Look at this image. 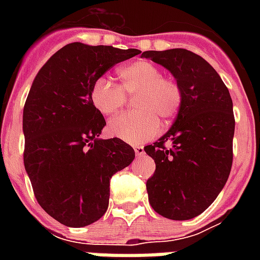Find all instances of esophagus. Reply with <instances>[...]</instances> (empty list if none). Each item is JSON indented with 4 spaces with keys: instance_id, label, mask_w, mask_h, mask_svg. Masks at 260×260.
Returning a JSON list of instances; mask_svg holds the SVG:
<instances>
[{
    "instance_id": "34e87169",
    "label": "esophagus",
    "mask_w": 260,
    "mask_h": 260,
    "mask_svg": "<svg viewBox=\"0 0 260 260\" xmlns=\"http://www.w3.org/2000/svg\"><path fill=\"white\" fill-rule=\"evenodd\" d=\"M135 154H136V157H143V156H145V149H143L142 146L135 147Z\"/></svg>"
}]
</instances>
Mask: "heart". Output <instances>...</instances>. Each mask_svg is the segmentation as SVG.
I'll return each instance as SVG.
<instances>
[{"label":"heart","mask_w":260,"mask_h":260,"mask_svg":"<svg viewBox=\"0 0 260 260\" xmlns=\"http://www.w3.org/2000/svg\"><path fill=\"white\" fill-rule=\"evenodd\" d=\"M122 85L107 76H99L90 89L93 106L103 115H113L122 107L126 96H135V113H124L108 122V132L121 141L141 145L150 141L160 131V119H173L182 103L180 85L150 61L139 59L118 69Z\"/></svg>","instance_id":"1"}]
</instances>
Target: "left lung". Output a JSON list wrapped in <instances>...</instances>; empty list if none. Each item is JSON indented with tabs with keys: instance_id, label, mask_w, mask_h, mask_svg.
I'll use <instances>...</instances> for the list:
<instances>
[{
	"instance_id": "1",
	"label": "left lung",
	"mask_w": 260,
	"mask_h": 260,
	"mask_svg": "<svg viewBox=\"0 0 260 260\" xmlns=\"http://www.w3.org/2000/svg\"><path fill=\"white\" fill-rule=\"evenodd\" d=\"M142 57L169 69L182 91L174 124L145 146L156 163L146 182L149 202L163 217L189 220L212 205L229 180L235 128L233 100L216 69L198 54L173 48L145 51Z\"/></svg>"
}]
</instances>
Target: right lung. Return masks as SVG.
Listing matches in <instances>:
<instances>
[{"label": "right lung", "instance_id": "obj_1", "mask_svg": "<svg viewBox=\"0 0 260 260\" xmlns=\"http://www.w3.org/2000/svg\"><path fill=\"white\" fill-rule=\"evenodd\" d=\"M141 54L136 48L71 43L37 72L23 108V163L39 205L67 227H85L107 212L110 178L134 149L100 139L106 125L90 99L93 82Z\"/></svg>", "mask_w": 260, "mask_h": 260}]
</instances>
